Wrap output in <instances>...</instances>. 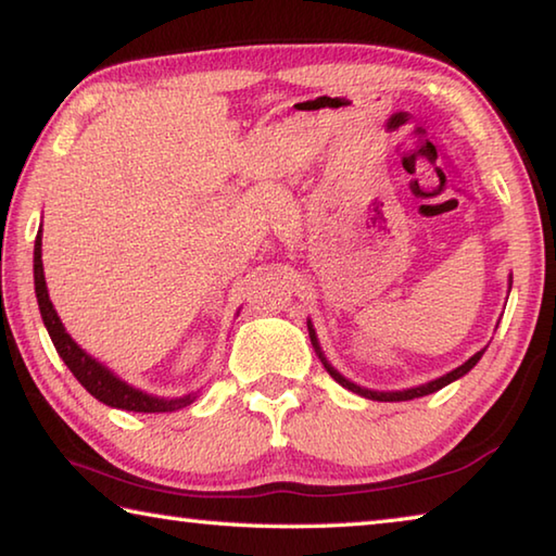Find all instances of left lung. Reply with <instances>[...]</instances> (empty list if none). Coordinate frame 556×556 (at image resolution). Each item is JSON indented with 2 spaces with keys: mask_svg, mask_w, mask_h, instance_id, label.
Segmentation results:
<instances>
[{
  "mask_svg": "<svg viewBox=\"0 0 556 556\" xmlns=\"http://www.w3.org/2000/svg\"><path fill=\"white\" fill-rule=\"evenodd\" d=\"M510 285H513V279H510ZM306 324H308V336H312V345L316 348V355L321 357L324 368H326L328 372H331V378H333L338 384H343V388L351 390V392H357V394H363V397L378 400V402H404V400H414V397H425V394H431V392H437V390H441V388H446L448 382L464 378V375H466L470 368H473V365H476L478 361H481V355L485 353V348H483V351H478L473 357H468V361H466L464 365H458L456 370L441 375V378L431 380V382H427V384H419V388H409V390H400V392H372V390L361 388V384H355V382H351V380H345L341 372H338L336 368H331V363L326 361L324 353H321V345H318V341H316V331H314L312 321H306Z\"/></svg>",
  "mask_w": 556,
  "mask_h": 556,
  "instance_id": "8db88e82",
  "label": "left lung"
}]
</instances>
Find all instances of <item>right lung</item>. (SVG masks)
Here are the masks:
<instances>
[{
	"label": "right lung",
	"mask_w": 556,
	"mask_h": 556,
	"mask_svg": "<svg viewBox=\"0 0 556 556\" xmlns=\"http://www.w3.org/2000/svg\"><path fill=\"white\" fill-rule=\"evenodd\" d=\"M34 287H36V299H39V312L43 318V326L51 336L55 351H59V355L63 357V363L68 365V370L75 375V380H78L83 388L92 394V397L100 400L102 404H108V407L144 412V414L174 412L195 400L193 394H186V397H176V400H164V397H154V394H147L142 390L131 388V384L119 380L115 372L108 370L105 365L98 363L92 355H88L68 333H65L61 318L55 314V308L49 299V289H46L43 262H41V228L34 242Z\"/></svg>",
	"instance_id": "add662e5"
}]
</instances>
